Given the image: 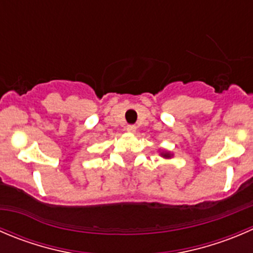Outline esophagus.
I'll return each instance as SVG.
<instances>
[{"instance_id": "1", "label": "esophagus", "mask_w": 253, "mask_h": 253, "mask_svg": "<svg viewBox=\"0 0 253 253\" xmlns=\"http://www.w3.org/2000/svg\"><path fill=\"white\" fill-rule=\"evenodd\" d=\"M136 128L137 127L134 126V125H127V127H126V129L128 132H136Z\"/></svg>"}]
</instances>
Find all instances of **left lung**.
I'll return each instance as SVG.
<instances>
[{
  "label": "left lung",
  "instance_id": "8db88e82",
  "mask_svg": "<svg viewBox=\"0 0 253 253\" xmlns=\"http://www.w3.org/2000/svg\"><path fill=\"white\" fill-rule=\"evenodd\" d=\"M164 156H167V157H168V154H164Z\"/></svg>",
  "mask_w": 253,
  "mask_h": 253
}]
</instances>
